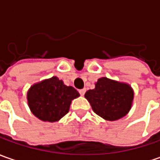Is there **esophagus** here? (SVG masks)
<instances>
[{"label": "esophagus", "instance_id": "34e87169", "mask_svg": "<svg viewBox=\"0 0 160 160\" xmlns=\"http://www.w3.org/2000/svg\"><path fill=\"white\" fill-rule=\"evenodd\" d=\"M85 93H86V88L80 89V95H82V96H83V95H84V94H85Z\"/></svg>", "mask_w": 160, "mask_h": 160}]
</instances>
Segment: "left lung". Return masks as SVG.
Masks as SVG:
<instances>
[{
    "label": "left lung",
    "mask_w": 160,
    "mask_h": 160,
    "mask_svg": "<svg viewBox=\"0 0 160 160\" xmlns=\"http://www.w3.org/2000/svg\"><path fill=\"white\" fill-rule=\"evenodd\" d=\"M95 88L86 92L85 98L99 117L107 121H117L130 112L134 90L130 85L102 77L94 83Z\"/></svg>",
    "instance_id": "obj_1"
}]
</instances>
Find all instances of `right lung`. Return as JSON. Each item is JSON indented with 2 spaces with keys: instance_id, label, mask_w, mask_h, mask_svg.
Here are the masks:
<instances>
[{
  "instance_id": "add662e5",
  "label": "right lung",
  "mask_w": 160,
  "mask_h": 160,
  "mask_svg": "<svg viewBox=\"0 0 160 160\" xmlns=\"http://www.w3.org/2000/svg\"><path fill=\"white\" fill-rule=\"evenodd\" d=\"M80 96L71 86L64 84L56 76L35 83L27 92L30 111L43 122L59 121L69 111L72 100Z\"/></svg>"
}]
</instances>
